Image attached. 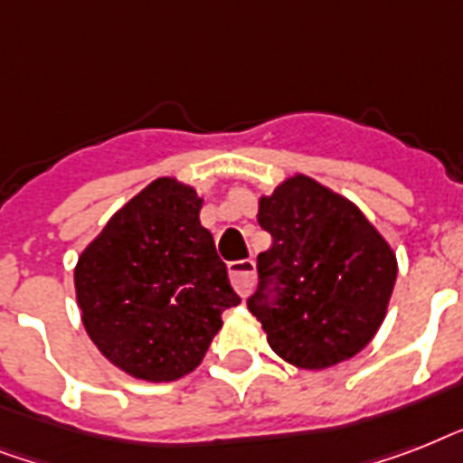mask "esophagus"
I'll return each mask as SVG.
<instances>
[{
  "label": "esophagus",
  "instance_id": "34e87169",
  "mask_svg": "<svg viewBox=\"0 0 463 463\" xmlns=\"http://www.w3.org/2000/svg\"><path fill=\"white\" fill-rule=\"evenodd\" d=\"M228 274H231V281L235 286L240 296L247 298L250 296V290L254 286V276H257V269H254V261L252 260H238V261H231L228 264Z\"/></svg>",
  "mask_w": 463,
  "mask_h": 463
}]
</instances>
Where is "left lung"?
<instances>
[{
    "label": "left lung",
    "instance_id": "left-lung-1",
    "mask_svg": "<svg viewBox=\"0 0 463 463\" xmlns=\"http://www.w3.org/2000/svg\"><path fill=\"white\" fill-rule=\"evenodd\" d=\"M271 247L257 254L247 307L269 345L305 370H324L370 344L387 315L396 257L348 199L296 175L260 202Z\"/></svg>",
    "mask_w": 463,
    "mask_h": 463
}]
</instances>
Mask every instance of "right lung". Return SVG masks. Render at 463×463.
Segmentation results:
<instances>
[{
    "label": "right lung",
    "instance_id": "1",
    "mask_svg": "<svg viewBox=\"0 0 463 463\" xmlns=\"http://www.w3.org/2000/svg\"><path fill=\"white\" fill-rule=\"evenodd\" d=\"M202 199L170 177L151 182L79 257L76 300L83 326L112 365L148 382L192 373L240 305Z\"/></svg>",
    "mask_w": 463,
    "mask_h": 463
}]
</instances>
